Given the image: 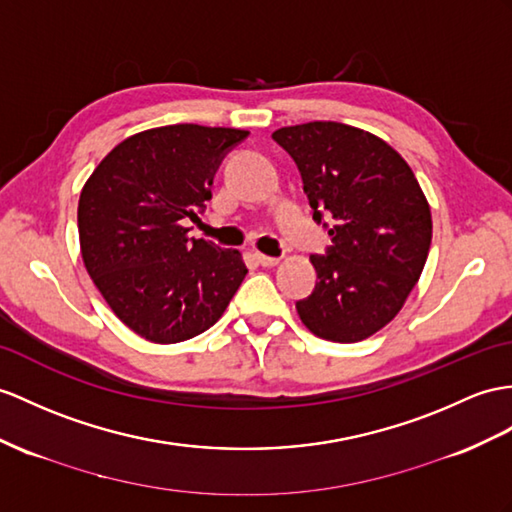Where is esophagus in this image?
<instances>
[{"label": "esophagus", "instance_id": "1", "mask_svg": "<svg viewBox=\"0 0 512 512\" xmlns=\"http://www.w3.org/2000/svg\"><path fill=\"white\" fill-rule=\"evenodd\" d=\"M256 263L258 265H263V267H276L278 263H280V258H276V256H267V254H256Z\"/></svg>", "mask_w": 512, "mask_h": 512}]
</instances>
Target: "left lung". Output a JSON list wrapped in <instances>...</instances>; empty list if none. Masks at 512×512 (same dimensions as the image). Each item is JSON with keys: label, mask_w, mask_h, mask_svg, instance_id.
Masks as SVG:
<instances>
[{"label": "left lung", "mask_w": 512, "mask_h": 512, "mask_svg": "<svg viewBox=\"0 0 512 512\" xmlns=\"http://www.w3.org/2000/svg\"><path fill=\"white\" fill-rule=\"evenodd\" d=\"M302 173L315 219H332L317 286L295 304L319 339L358 343L391 323L415 289L432 241L426 195L408 162L380 136L339 121L273 132Z\"/></svg>", "instance_id": "obj_1"}]
</instances>
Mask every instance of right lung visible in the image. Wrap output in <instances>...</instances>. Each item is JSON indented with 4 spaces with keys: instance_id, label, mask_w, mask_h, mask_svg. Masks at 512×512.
Returning a JSON list of instances; mask_svg holds the SVG:
<instances>
[{
    "instance_id": "add662e5",
    "label": "right lung",
    "mask_w": 512,
    "mask_h": 512,
    "mask_svg": "<svg viewBox=\"0 0 512 512\" xmlns=\"http://www.w3.org/2000/svg\"><path fill=\"white\" fill-rule=\"evenodd\" d=\"M247 130L176 123L128 136L78 202L84 267L119 321L158 345L215 326L247 276L239 249L191 239L184 219L210 199L215 171Z\"/></svg>"
}]
</instances>
